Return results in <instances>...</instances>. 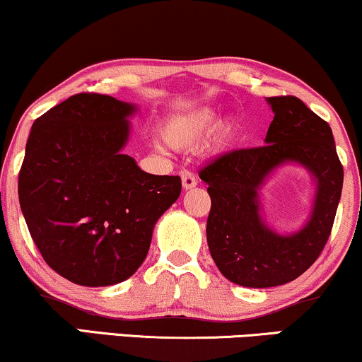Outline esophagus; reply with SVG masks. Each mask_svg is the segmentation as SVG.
<instances>
[{
	"instance_id": "1",
	"label": "esophagus",
	"mask_w": 362,
	"mask_h": 362,
	"mask_svg": "<svg viewBox=\"0 0 362 362\" xmlns=\"http://www.w3.org/2000/svg\"><path fill=\"white\" fill-rule=\"evenodd\" d=\"M180 177H182V185H184L185 190L194 189V187L197 185V178H195V175L192 172L182 170L180 172Z\"/></svg>"
}]
</instances>
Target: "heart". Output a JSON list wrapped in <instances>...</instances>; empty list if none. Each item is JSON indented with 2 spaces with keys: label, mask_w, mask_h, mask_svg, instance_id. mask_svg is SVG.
Masks as SVG:
<instances>
[{
  "label": "heart",
  "mask_w": 362,
  "mask_h": 362,
  "mask_svg": "<svg viewBox=\"0 0 362 362\" xmlns=\"http://www.w3.org/2000/svg\"><path fill=\"white\" fill-rule=\"evenodd\" d=\"M218 113L214 108H200L195 112L185 113L168 118L162 127V139L170 148L182 150L192 148L199 144L205 135L212 132L217 125ZM239 134V127L235 122H226L217 128L214 135L215 150H226L234 144L235 136Z\"/></svg>",
  "instance_id": "heart-1"
}]
</instances>
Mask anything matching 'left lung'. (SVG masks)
<instances>
[{
  "label": "left lung",
  "instance_id": "1",
  "mask_svg": "<svg viewBox=\"0 0 362 362\" xmlns=\"http://www.w3.org/2000/svg\"><path fill=\"white\" fill-rule=\"evenodd\" d=\"M274 120L265 145L232 150L199 175L209 185V250L218 271L244 287H276L294 281L321 255L341 200L344 170L327 122L297 97L267 98ZM287 161L316 178V199L308 223L281 236L262 221L258 189L269 173Z\"/></svg>",
  "mask_w": 362,
  "mask_h": 362
}]
</instances>
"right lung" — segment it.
Here are the masks:
<instances>
[{
    "instance_id": "obj_1",
    "label": "right lung",
    "mask_w": 362,
    "mask_h": 362,
    "mask_svg": "<svg viewBox=\"0 0 362 362\" xmlns=\"http://www.w3.org/2000/svg\"><path fill=\"white\" fill-rule=\"evenodd\" d=\"M135 105L73 95L31 127L18 197L45 262L68 281L113 286L147 257L157 221L180 195L178 175H152L120 150Z\"/></svg>"
}]
</instances>
